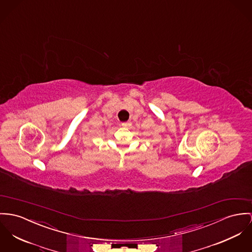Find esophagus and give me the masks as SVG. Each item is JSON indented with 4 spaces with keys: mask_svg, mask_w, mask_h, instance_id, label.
<instances>
[{
    "mask_svg": "<svg viewBox=\"0 0 252 252\" xmlns=\"http://www.w3.org/2000/svg\"><path fill=\"white\" fill-rule=\"evenodd\" d=\"M129 126V122H125V123H122V126L126 127V126Z\"/></svg>",
    "mask_w": 252,
    "mask_h": 252,
    "instance_id": "34e87169",
    "label": "esophagus"
}]
</instances>
